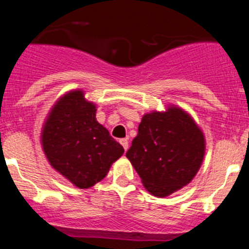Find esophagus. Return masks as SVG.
I'll list each match as a JSON object with an SVG mask.
<instances>
[{"mask_svg":"<svg viewBox=\"0 0 249 249\" xmlns=\"http://www.w3.org/2000/svg\"><path fill=\"white\" fill-rule=\"evenodd\" d=\"M120 143L122 144V147L124 148V151H127V149H128V140H127V138H122V140H120Z\"/></svg>","mask_w":249,"mask_h":249,"instance_id":"34e87169","label":"esophagus"}]
</instances>
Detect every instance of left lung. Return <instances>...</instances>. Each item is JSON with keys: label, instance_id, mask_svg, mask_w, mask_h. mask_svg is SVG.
Returning a JSON list of instances; mask_svg holds the SVG:
<instances>
[{"label": "left lung", "instance_id": "8db88e82", "mask_svg": "<svg viewBox=\"0 0 249 249\" xmlns=\"http://www.w3.org/2000/svg\"><path fill=\"white\" fill-rule=\"evenodd\" d=\"M206 152L203 131L190 113L176 105L143 114L127 151L144 188L163 198L192 181Z\"/></svg>", "mask_w": 249, "mask_h": 249}]
</instances>
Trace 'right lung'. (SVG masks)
I'll return each mask as SVG.
<instances>
[{"label": "right lung", "instance_id": "obj_1", "mask_svg": "<svg viewBox=\"0 0 249 249\" xmlns=\"http://www.w3.org/2000/svg\"><path fill=\"white\" fill-rule=\"evenodd\" d=\"M96 108L82 89L67 92L52 106L41 131V144L52 168L81 190L102 181L124 152L97 122Z\"/></svg>", "mask_w": 249, "mask_h": 249}]
</instances>
